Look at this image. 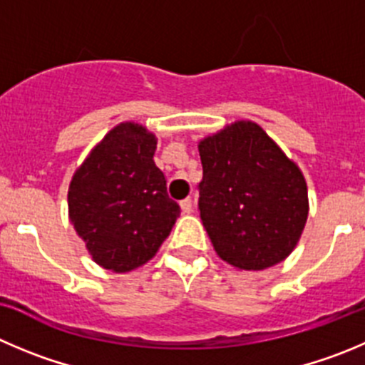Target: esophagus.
Returning a JSON list of instances; mask_svg holds the SVG:
<instances>
[{
    "label": "esophagus",
    "mask_w": 365,
    "mask_h": 365,
    "mask_svg": "<svg viewBox=\"0 0 365 365\" xmlns=\"http://www.w3.org/2000/svg\"><path fill=\"white\" fill-rule=\"evenodd\" d=\"M180 210H182V213H192L193 211V200L190 199H185V200H180Z\"/></svg>",
    "instance_id": "obj_1"
}]
</instances>
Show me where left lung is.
<instances>
[{
  "mask_svg": "<svg viewBox=\"0 0 365 365\" xmlns=\"http://www.w3.org/2000/svg\"><path fill=\"white\" fill-rule=\"evenodd\" d=\"M200 220L229 265L263 270L299 242L308 190L296 163L252 121H237L199 143Z\"/></svg>",
  "mask_w": 365,
  "mask_h": 365,
  "instance_id": "8db88e82",
  "label": "left lung"
}]
</instances>
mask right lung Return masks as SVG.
<instances>
[{"label": "right lung", "mask_w": 365, "mask_h": 365, "mask_svg": "<svg viewBox=\"0 0 365 365\" xmlns=\"http://www.w3.org/2000/svg\"><path fill=\"white\" fill-rule=\"evenodd\" d=\"M155 143L143 125L121 123L73 175L69 220L103 269L128 272L147 263L180 215L154 163Z\"/></svg>", "instance_id": "right-lung-1"}]
</instances>
